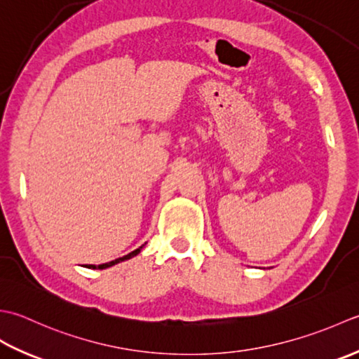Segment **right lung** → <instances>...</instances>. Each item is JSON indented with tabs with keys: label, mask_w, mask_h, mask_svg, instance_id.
I'll return each mask as SVG.
<instances>
[{
	"label": "right lung",
	"mask_w": 359,
	"mask_h": 359,
	"mask_svg": "<svg viewBox=\"0 0 359 359\" xmlns=\"http://www.w3.org/2000/svg\"><path fill=\"white\" fill-rule=\"evenodd\" d=\"M141 250H142V246H139L137 250H135L133 252H130V254H127V255H123V257H119V259H116V260H113V262H108V263H104V265H97V266H94V265H90L88 268H93V269H105V268H108V266H113V265H116V263H119V262H123V260H128V259H131V257H135V255H137L139 252H141Z\"/></svg>",
	"instance_id": "1"
}]
</instances>
